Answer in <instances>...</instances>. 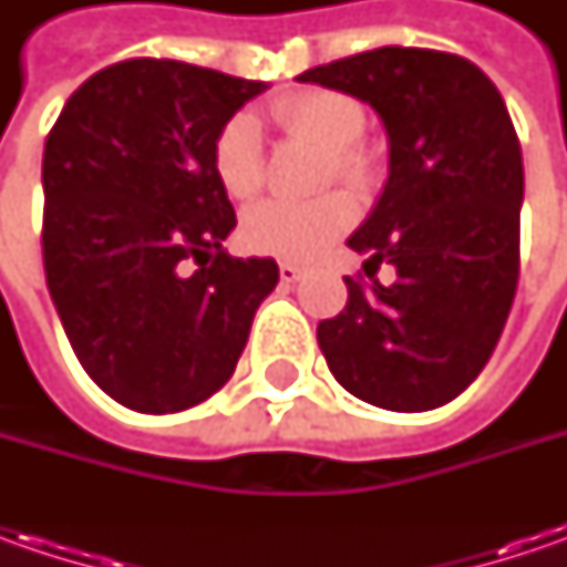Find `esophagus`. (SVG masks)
Instances as JSON below:
<instances>
[{"instance_id": "esophagus-1", "label": "esophagus", "mask_w": 567, "mask_h": 567, "mask_svg": "<svg viewBox=\"0 0 567 567\" xmlns=\"http://www.w3.org/2000/svg\"><path fill=\"white\" fill-rule=\"evenodd\" d=\"M302 274H306V268H302V265H293V261H280V280H284V284H296Z\"/></svg>"}]
</instances>
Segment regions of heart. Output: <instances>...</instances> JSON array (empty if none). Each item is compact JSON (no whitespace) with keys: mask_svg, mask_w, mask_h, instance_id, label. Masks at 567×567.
Segmentation results:
<instances>
[{"mask_svg":"<svg viewBox=\"0 0 567 567\" xmlns=\"http://www.w3.org/2000/svg\"><path fill=\"white\" fill-rule=\"evenodd\" d=\"M271 120L296 138H306L331 157V169L343 183H360L365 157L353 144L365 128V113L353 97L338 91H302L277 100ZM214 176L236 202H249L261 186V138L249 116H233L220 125L214 147ZM353 224V202L340 192L316 202H265L243 220V243L255 255L284 261H309L328 249Z\"/></svg>","mask_w":567,"mask_h":567,"instance_id":"obj_1","label":"heart"}]
</instances>
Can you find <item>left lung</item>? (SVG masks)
<instances>
[{
	"mask_svg": "<svg viewBox=\"0 0 567 567\" xmlns=\"http://www.w3.org/2000/svg\"><path fill=\"white\" fill-rule=\"evenodd\" d=\"M357 97L388 135V183L347 239L365 274L318 324L334 379L360 401L423 413L454 401L489 362L520 265L524 161L508 106L473 62L381 47L296 78Z\"/></svg>",
	"mask_w": 567,
	"mask_h": 567,
	"instance_id": "obj_1",
	"label": "left lung"
}]
</instances>
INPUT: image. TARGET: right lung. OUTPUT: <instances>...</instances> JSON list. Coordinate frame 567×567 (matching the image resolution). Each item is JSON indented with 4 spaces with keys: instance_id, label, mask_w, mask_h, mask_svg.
I'll return each instance as SVG.
<instances>
[{
    "instance_id": "obj_1",
    "label": "right lung",
    "mask_w": 567,
    "mask_h": 567,
    "mask_svg": "<svg viewBox=\"0 0 567 567\" xmlns=\"http://www.w3.org/2000/svg\"><path fill=\"white\" fill-rule=\"evenodd\" d=\"M265 81L176 59L91 75L43 147V268L78 362L138 413L207 401L233 375L274 258L224 249L236 210L214 176L220 125Z\"/></svg>"
}]
</instances>
